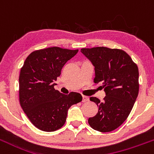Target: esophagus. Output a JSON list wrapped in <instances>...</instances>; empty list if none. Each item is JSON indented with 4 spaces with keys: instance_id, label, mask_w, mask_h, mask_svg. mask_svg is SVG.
Instances as JSON below:
<instances>
[{
    "instance_id": "34e87169",
    "label": "esophagus",
    "mask_w": 154,
    "mask_h": 154,
    "mask_svg": "<svg viewBox=\"0 0 154 154\" xmlns=\"http://www.w3.org/2000/svg\"><path fill=\"white\" fill-rule=\"evenodd\" d=\"M88 101H89V97H87V96H83V97H82V102L85 103V102Z\"/></svg>"
}]
</instances>
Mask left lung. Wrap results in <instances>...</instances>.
Wrapping results in <instances>:
<instances>
[{
    "label": "left lung",
    "instance_id": "8db88e82",
    "mask_svg": "<svg viewBox=\"0 0 154 154\" xmlns=\"http://www.w3.org/2000/svg\"><path fill=\"white\" fill-rule=\"evenodd\" d=\"M82 54L94 66V82H103L106 97L90 100L98 106V112L88 124L101 132L113 131L128 118L138 94V69L126 51L118 48L95 47L82 48Z\"/></svg>",
    "mask_w": 154,
    "mask_h": 154
}]
</instances>
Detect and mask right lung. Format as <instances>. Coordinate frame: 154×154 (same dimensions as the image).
Returning a JSON list of instances; mask_svg holds the SVG:
<instances>
[{"instance_id": "obj_1", "label": "right lung", "mask_w": 154, "mask_h": 154, "mask_svg": "<svg viewBox=\"0 0 154 154\" xmlns=\"http://www.w3.org/2000/svg\"><path fill=\"white\" fill-rule=\"evenodd\" d=\"M79 50L50 47L36 50L26 58L19 75V102L30 122L53 132L66 122L68 109L82 100L80 94H61L54 88L65 63Z\"/></svg>"}]
</instances>
